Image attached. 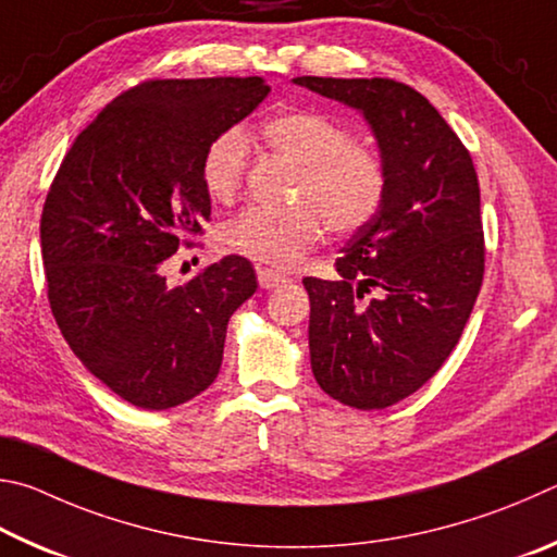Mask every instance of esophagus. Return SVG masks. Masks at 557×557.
Instances as JSON below:
<instances>
[{
  "instance_id": "1",
  "label": "esophagus",
  "mask_w": 557,
  "mask_h": 557,
  "mask_svg": "<svg viewBox=\"0 0 557 557\" xmlns=\"http://www.w3.org/2000/svg\"><path fill=\"white\" fill-rule=\"evenodd\" d=\"M257 276H259V286L261 288H276V286H284V284H288V276H284V273H278V271H273V269H259L257 271Z\"/></svg>"
}]
</instances>
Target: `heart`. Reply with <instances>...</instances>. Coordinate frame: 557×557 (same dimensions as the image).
<instances>
[{
  "label": "heart",
  "instance_id": "heart-1",
  "mask_svg": "<svg viewBox=\"0 0 557 557\" xmlns=\"http://www.w3.org/2000/svg\"><path fill=\"white\" fill-rule=\"evenodd\" d=\"M273 153L298 165L288 210L247 208L222 230V244L251 261L290 269L315 249L325 227L335 234L362 232L384 210L388 165L382 151L349 136L345 124L318 110H284L259 126ZM249 165L247 139L237 129L214 136L200 161V181L212 202L230 205Z\"/></svg>",
  "mask_w": 557,
  "mask_h": 557
}]
</instances>
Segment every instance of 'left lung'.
Masks as SVG:
<instances>
[{
  "label": "left lung",
  "mask_w": 557,
  "mask_h": 557,
  "mask_svg": "<svg viewBox=\"0 0 557 557\" xmlns=\"http://www.w3.org/2000/svg\"><path fill=\"white\" fill-rule=\"evenodd\" d=\"M294 83L362 112L388 165L384 210L337 257L339 281L304 278L315 382L339 404L379 411L418 392L470 320L484 278L480 181L460 136L411 85Z\"/></svg>",
  "instance_id": "8db88e82"
}]
</instances>
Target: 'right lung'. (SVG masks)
Instances as JSON below:
<instances>
[{
	"label": "right lung",
	"instance_id": "1",
	"mask_svg": "<svg viewBox=\"0 0 557 557\" xmlns=\"http://www.w3.org/2000/svg\"><path fill=\"white\" fill-rule=\"evenodd\" d=\"M269 92L257 75L144 81L75 136L48 188L51 313L87 372L132 406L163 411L202 394L220 372L232 313L257 290L239 253L175 288L163 261L210 222L208 144Z\"/></svg>",
	"mask_w": 557,
	"mask_h": 557
}]
</instances>
